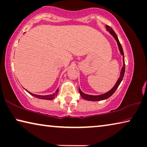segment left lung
<instances>
[{"mask_svg": "<svg viewBox=\"0 0 147 147\" xmlns=\"http://www.w3.org/2000/svg\"><path fill=\"white\" fill-rule=\"evenodd\" d=\"M106 28H107V31H108L109 33H110L112 36L114 37V38L115 39L116 42H117L118 46V49H119L120 53V54L122 55L123 57V67L122 69H121L120 71V74L119 78H118L117 82L115 84V85L114 87L112 88L111 90H109V92H107L106 93H105L101 95H88L84 94L83 92L81 91V90L79 88V92H80V94L83 99H84L87 101H101V100H105L107 99L110 97L112 95H113L114 93L115 92V91L116 89L118 88V86L120 84L121 82L122 81V79L124 78V73H125V61H124V52H123V49L122 47V45H121L120 43V41L118 40V36L116 35V34L115 33V32L113 31V29H112L111 27H109V25H106Z\"/></svg>", "mask_w": 147, "mask_h": 147, "instance_id": "8db88e82", "label": "left lung"}]
</instances>
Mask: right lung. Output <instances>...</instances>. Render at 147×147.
Masks as SVG:
<instances>
[{
  "label": "right lung",
  "mask_w": 147,
  "mask_h": 147,
  "mask_svg": "<svg viewBox=\"0 0 147 147\" xmlns=\"http://www.w3.org/2000/svg\"><path fill=\"white\" fill-rule=\"evenodd\" d=\"M27 91V92L29 93V94H31L32 96L36 97V98H38V99H46V100H52L53 99H54L55 96L57 95L58 92H59V89H57V90L55 91V92L54 94H53L52 95H36V94H32V93L29 92V91H27V90H25Z\"/></svg>",
  "instance_id": "obj_1"
}]
</instances>
